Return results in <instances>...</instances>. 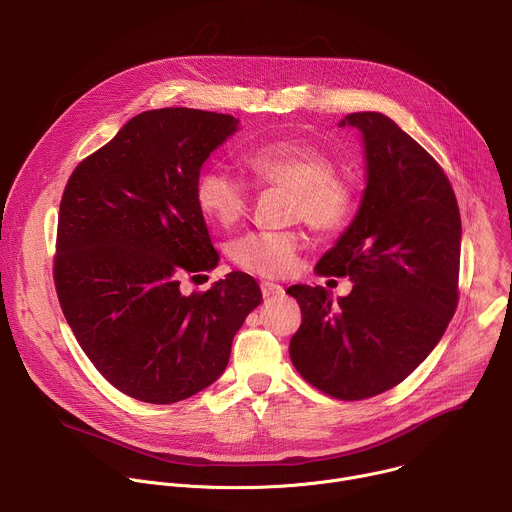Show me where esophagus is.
<instances>
[{
	"mask_svg": "<svg viewBox=\"0 0 512 512\" xmlns=\"http://www.w3.org/2000/svg\"><path fill=\"white\" fill-rule=\"evenodd\" d=\"M261 294L263 298H277L283 294V287L271 281H261Z\"/></svg>",
	"mask_w": 512,
	"mask_h": 512,
	"instance_id": "1",
	"label": "esophagus"
}]
</instances>
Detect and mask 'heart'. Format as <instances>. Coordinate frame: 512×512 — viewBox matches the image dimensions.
Returning <instances> with one entry per match:
<instances>
[{
  "label": "heart",
  "mask_w": 512,
  "mask_h": 512,
  "mask_svg": "<svg viewBox=\"0 0 512 512\" xmlns=\"http://www.w3.org/2000/svg\"><path fill=\"white\" fill-rule=\"evenodd\" d=\"M245 166L257 186H277L294 194L289 218L318 233H338L354 212V194L334 176V162L310 143L271 141L245 154ZM198 210L218 227H233L249 208V190L223 166L200 172L194 184ZM304 237L298 231H253L231 243L233 263L259 277H283L294 271Z\"/></svg>",
  "instance_id": "b5f03b06"
}]
</instances>
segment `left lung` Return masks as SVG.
<instances>
[{"mask_svg":"<svg viewBox=\"0 0 512 512\" xmlns=\"http://www.w3.org/2000/svg\"><path fill=\"white\" fill-rule=\"evenodd\" d=\"M360 131L364 186L348 229L318 261L320 275H348L332 302L316 285H291L302 326L289 356L316 389L358 401L407 379L442 340L458 306L462 221L448 176L383 113H350Z\"/></svg>","mask_w":512,"mask_h":512,"instance_id":"8db88e82","label":"left lung"}]
</instances>
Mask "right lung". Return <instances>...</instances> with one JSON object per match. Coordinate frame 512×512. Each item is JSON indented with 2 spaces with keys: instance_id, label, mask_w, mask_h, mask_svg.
I'll return each instance as SVG.
<instances>
[{
  "instance_id": "obj_1",
  "label": "right lung",
  "mask_w": 512,
  "mask_h": 512,
  "mask_svg": "<svg viewBox=\"0 0 512 512\" xmlns=\"http://www.w3.org/2000/svg\"><path fill=\"white\" fill-rule=\"evenodd\" d=\"M239 119L186 107L143 111L68 178L54 283L68 326L121 393L168 405L221 377L257 281L231 271L204 294L180 279L218 265L194 200L202 164Z\"/></svg>"
}]
</instances>
